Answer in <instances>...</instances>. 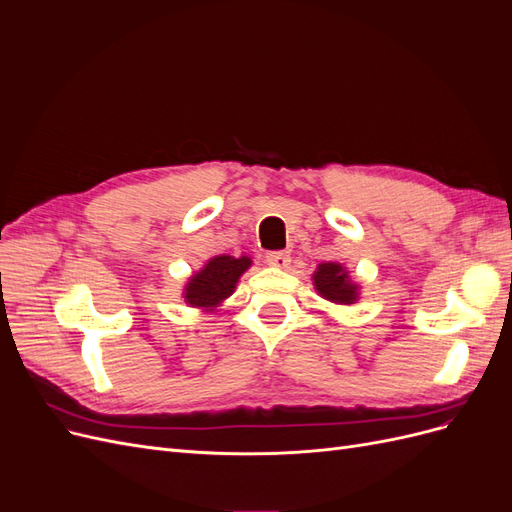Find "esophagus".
Masks as SVG:
<instances>
[{
  "instance_id": "34e87169",
  "label": "esophagus",
  "mask_w": 512,
  "mask_h": 512,
  "mask_svg": "<svg viewBox=\"0 0 512 512\" xmlns=\"http://www.w3.org/2000/svg\"><path fill=\"white\" fill-rule=\"evenodd\" d=\"M267 265L277 267V269H286L290 265V254L288 252H269Z\"/></svg>"
}]
</instances>
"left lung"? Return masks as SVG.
Wrapping results in <instances>:
<instances>
[{
	"label": "left lung",
	"mask_w": 512,
	"mask_h": 512,
	"mask_svg": "<svg viewBox=\"0 0 512 512\" xmlns=\"http://www.w3.org/2000/svg\"><path fill=\"white\" fill-rule=\"evenodd\" d=\"M312 284L322 299L335 305H352L361 297V286L352 280L342 262H320L312 275Z\"/></svg>",
	"instance_id": "obj_1"
}]
</instances>
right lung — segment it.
I'll return each instance as SVG.
<instances>
[{"instance_id": "1", "label": "right lung", "mask_w": 512, "mask_h": 512, "mask_svg": "<svg viewBox=\"0 0 512 512\" xmlns=\"http://www.w3.org/2000/svg\"><path fill=\"white\" fill-rule=\"evenodd\" d=\"M252 267L250 256H228L220 254L209 258L203 269H198L188 277L183 286L185 305L203 309V312H218V307L230 297L237 288L241 275Z\"/></svg>"}]
</instances>
